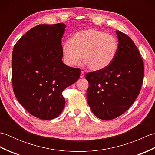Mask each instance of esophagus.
<instances>
[{
	"instance_id": "obj_1",
	"label": "esophagus",
	"mask_w": 155,
	"mask_h": 155,
	"mask_svg": "<svg viewBox=\"0 0 155 155\" xmlns=\"http://www.w3.org/2000/svg\"><path fill=\"white\" fill-rule=\"evenodd\" d=\"M80 77H81V78H84V73L83 71H82V72H81Z\"/></svg>"
}]
</instances>
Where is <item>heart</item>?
Here are the masks:
<instances>
[{"mask_svg":"<svg viewBox=\"0 0 155 155\" xmlns=\"http://www.w3.org/2000/svg\"><path fill=\"white\" fill-rule=\"evenodd\" d=\"M117 51L116 38L96 28L77 32L62 47L66 64L74 67L78 64L82 57L88 68L93 71L103 70L109 66Z\"/></svg>","mask_w":155,"mask_h":155,"instance_id":"b5f03b06","label":"heart"}]
</instances>
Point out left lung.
Segmentation results:
<instances>
[{
  "label": "left lung",
  "instance_id": "left-lung-1",
  "mask_svg": "<svg viewBox=\"0 0 155 155\" xmlns=\"http://www.w3.org/2000/svg\"><path fill=\"white\" fill-rule=\"evenodd\" d=\"M118 45L113 61L103 70L88 72L87 98L97 117L109 120L125 113L139 95L144 77V64L129 37L117 31Z\"/></svg>",
  "mask_w": 155,
  "mask_h": 155
}]
</instances>
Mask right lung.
Returning <instances> with one entry per match:
<instances>
[{"label":"right lung","instance_id":"1","mask_svg":"<svg viewBox=\"0 0 155 155\" xmlns=\"http://www.w3.org/2000/svg\"><path fill=\"white\" fill-rule=\"evenodd\" d=\"M64 23L39 25L15 44L12 57L15 95L29 113L42 120L60 114L65 105L62 91L80 77L81 70L62 61Z\"/></svg>","mask_w":155,"mask_h":155}]
</instances>
